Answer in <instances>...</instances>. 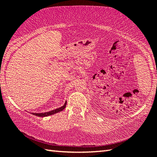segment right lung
<instances>
[{
  "label": "right lung",
  "mask_w": 157,
  "mask_h": 157,
  "mask_svg": "<svg viewBox=\"0 0 157 157\" xmlns=\"http://www.w3.org/2000/svg\"><path fill=\"white\" fill-rule=\"evenodd\" d=\"M66 106V102L64 103V105H63L62 107H61L58 108V109H55V110H52L51 111H48V112H45V113H33V114L34 116H39V117H46V116H50V115H52V114L58 113V112H59V111H62V110L64 109Z\"/></svg>",
  "instance_id": "add662e5"
}]
</instances>
